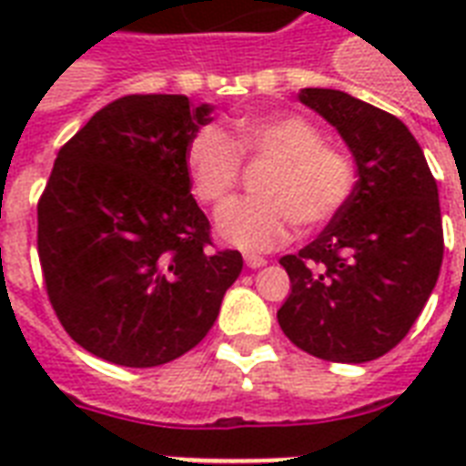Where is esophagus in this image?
I'll return each mask as SVG.
<instances>
[{
    "label": "esophagus",
    "mask_w": 466,
    "mask_h": 466,
    "mask_svg": "<svg viewBox=\"0 0 466 466\" xmlns=\"http://www.w3.org/2000/svg\"><path fill=\"white\" fill-rule=\"evenodd\" d=\"M244 261H247L248 268H263V266H266V258H263V256L247 254V256H244Z\"/></svg>",
    "instance_id": "obj_1"
}]
</instances>
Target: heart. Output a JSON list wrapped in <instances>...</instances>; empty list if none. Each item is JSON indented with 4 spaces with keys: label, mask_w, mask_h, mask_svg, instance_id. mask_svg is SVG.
<instances>
[{
    "label": "heart",
    "mask_w": 466,
    "mask_h": 466,
    "mask_svg": "<svg viewBox=\"0 0 466 466\" xmlns=\"http://www.w3.org/2000/svg\"><path fill=\"white\" fill-rule=\"evenodd\" d=\"M241 157L273 161L258 181L261 198H239L218 212V234L244 251H270L295 225L317 229L339 218L355 193L358 171L348 152L326 145L311 120L270 113L234 120V140L203 126L186 147L190 188L203 205L225 203L241 176Z\"/></svg>",
    "instance_id": "heart-1"
}]
</instances>
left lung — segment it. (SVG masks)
Masks as SVG:
<instances>
[{"instance_id": "8db88e82", "label": "left lung", "mask_w": 466, "mask_h": 466, "mask_svg": "<svg viewBox=\"0 0 466 466\" xmlns=\"http://www.w3.org/2000/svg\"><path fill=\"white\" fill-rule=\"evenodd\" d=\"M299 101L339 130L358 183L317 239L280 258L292 292L278 324L321 360H375L409 333L441 276L438 183L397 116L336 89H302Z\"/></svg>"}]
</instances>
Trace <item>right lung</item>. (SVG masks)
<instances>
[{
	"instance_id": "1",
	"label": "right lung",
	"mask_w": 466,
	"mask_h": 466,
	"mask_svg": "<svg viewBox=\"0 0 466 466\" xmlns=\"http://www.w3.org/2000/svg\"><path fill=\"white\" fill-rule=\"evenodd\" d=\"M212 106L130 94L57 152L38 200V256L65 331L126 368H157L205 339L241 254L218 251L190 196L186 147Z\"/></svg>"
}]
</instances>
